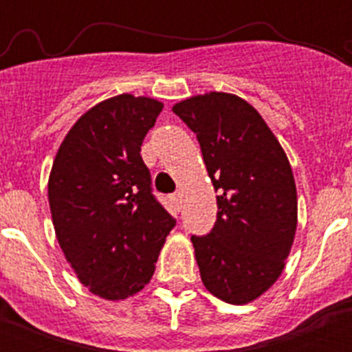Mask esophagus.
<instances>
[{
    "label": "esophagus",
    "mask_w": 352,
    "mask_h": 352,
    "mask_svg": "<svg viewBox=\"0 0 352 352\" xmlns=\"http://www.w3.org/2000/svg\"><path fill=\"white\" fill-rule=\"evenodd\" d=\"M180 197H182V194H180V192L172 194V201L175 202V204H180Z\"/></svg>",
    "instance_id": "obj_1"
}]
</instances>
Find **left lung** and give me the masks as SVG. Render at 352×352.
<instances>
[{
	"label": "left lung",
	"mask_w": 352,
	"mask_h": 352,
	"mask_svg": "<svg viewBox=\"0 0 352 352\" xmlns=\"http://www.w3.org/2000/svg\"><path fill=\"white\" fill-rule=\"evenodd\" d=\"M196 134L218 204L208 235H192L201 279L232 305L261 296L285 269L296 232V186L285 150L250 104L211 91L173 105Z\"/></svg>",
	"instance_id": "obj_1"
}]
</instances>
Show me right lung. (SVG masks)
<instances>
[{"mask_svg":"<svg viewBox=\"0 0 352 352\" xmlns=\"http://www.w3.org/2000/svg\"><path fill=\"white\" fill-rule=\"evenodd\" d=\"M163 104L117 95L78 119L49 177L56 236L78 279L97 296L141 291L175 218L151 189L141 144Z\"/></svg>","mask_w":352,"mask_h":352,"instance_id":"right-lung-1","label":"right lung"}]
</instances>
